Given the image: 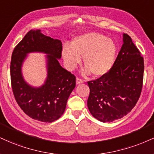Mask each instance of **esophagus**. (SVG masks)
<instances>
[{"label": "esophagus", "instance_id": "obj_1", "mask_svg": "<svg viewBox=\"0 0 154 154\" xmlns=\"http://www.w3.org/2000/svg\"><path fill=\"white\" fill-rule=\"evenodd\" d=\"M76 83H77V85H79V84H82V83H83V80L82 79H79L77 77V79H76Z\"/></svg>", "mask_w": 154, "mask_h": 154}]
</instances>
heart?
<instances>
[{
  "mask_svg": "<svg viewBox=\"0 0 154 154\" xmlns=\"http://www.w3.org/2000/svg\"><path fill=\"white\" fill-rule=\"evenodd\" d=\"M118 47L112 38L97 32H88L76 36L71 45L62 47V55L69 70H73L82 62L85 75L93 74L96 77L106 75L113 66Z\"/></svg>",
  "mask_w": 154,
  "mask_h": 154,
  "instance_id": "b5f03b06",
  "label": "heart"
}]
</instances>
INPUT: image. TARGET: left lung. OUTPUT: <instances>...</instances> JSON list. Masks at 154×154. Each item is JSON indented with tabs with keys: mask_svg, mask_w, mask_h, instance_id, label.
<instances>
[{
	"mask_svg": "<svg viewBox=\"0 0 154 154\" xmlns=\"http://www.w3.org/2000/svg\"><path fill=\"white\" fill-rule=\"evenodd\" d=\"M123 42L112 68L106 75L88 82V107L94 118L110 123L126 116L141 92L144 62L132 39L123 34Z\"/></svg>",
	"mask_w": 154,
	"mask_h": 154,
	"instance_id": "8db88e82",
	"label": "left lung"
}]
</instances>
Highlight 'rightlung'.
<instances>
[{"label": "right lung", "instance_id": "obj_1", "mask_svg": "<svg viewBox=\"0 0 154 154\" xmlns=\"http://www.w3.org/2000/svg\"><path fill=\"white\" fill-rule=\"evenodd\" d=\"M62 50L60 40L45 36L37 29L29 31L13 51L10 67L13 92L20 107L33 119L45 123L59 119L75 88V77L59 62ZM34 52L47 54V78L39 87L27 83L22 74V66L27 54Z\"/></svg>", "mask_w": 154, "mask_h": 154}]
</instances>
